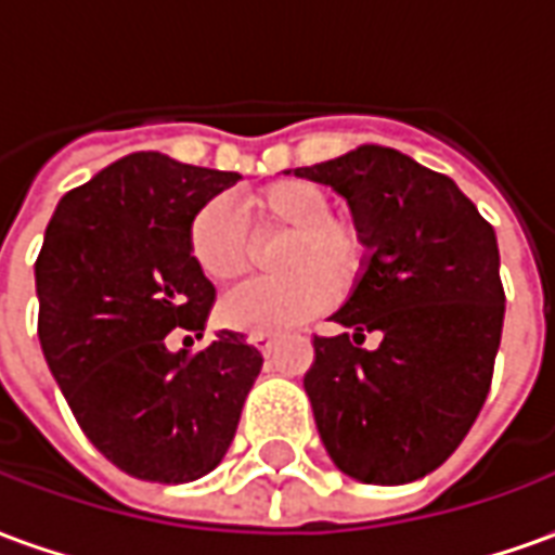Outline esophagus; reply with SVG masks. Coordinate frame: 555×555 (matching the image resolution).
Here are the masks:
<instances>
[{
    "label": "esophagus",
    "instance_id": "esophagus-1",
    "mask_svg": "<svg viewBox=\"0 0 555 555\" xmlns=\"http://www.w3.org/2000/svg\"><path fill=\"white\" fill-rule=\"evenodd\" d=\"M279 341H282V338H279L276 333H255V336H253V345L261 350L264 357H270V353L279 348Z\"/></svg>",
    "mask_w": 555,
    "mask_h": 555
}]
</instances>
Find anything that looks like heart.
<instances>
[{"mask_svg":"<svg viewBox=\"0 0 555 555\" xmlns=\"http://www.w3.org/2000/svg\"><path fill=\"white\" fill-rule=\"evenodd\" d=\"M253 237L282 234L273 249L279 276L255 279L219 302L222 321L243 333H282L312 321L326 302L360 288L377 253L372 219L360 207H333L312 178H279L243 195ZM222 198H207L186 222V249L210 282H234L255 261V243Z\"/></svg>","mask_w":555,"mask_h":555,"instance_id":"1","label":"heart"}]
</instances>
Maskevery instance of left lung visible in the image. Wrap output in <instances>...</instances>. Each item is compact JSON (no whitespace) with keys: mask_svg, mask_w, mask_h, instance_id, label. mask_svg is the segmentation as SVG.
<instances>
[{"mask_svg":"<svg viewBox=\"0 0 555 555\" xmlns=\"http://www.w3.org/2000/svg\"><path fill=\"white\" fill-rule=\"evenodd\" d=\"M294 171L336 186L377 234L369 273L333 314L345 333L312 338L302 386L321 440L360 481H416L464 442L490 392L505 318L493 225L449 175L396 147ZM365 335L377 349L361 348Z\"/></svg>","mask_w":555,"mask_h":555,"instance_id":"8db88e82","label":"left lung"}]
</instances>
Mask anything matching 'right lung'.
I'll return each instance as SVG.
<instances>
[{
	"mask_svg": "<svg viewBox=\"0 0 555 555\" xmlns=\"http://www.w3.org/2000/svg\"><path fill=\"white\" fill-rule=\"evenodd\" d=\"M237 181L157 151L130 154L65 193L35 261L38 338L55 384L91 446L142 481L207 476L264 365L231 330L198 353L166 345L171 330L205 336L217 288L190 258L186 222Z\"/></svg>",
	"mask_w": 555,
	"mask_h": 555,
	"instance_id": "right-lung-1",
	"label": "right lung"
}]
</instances>
